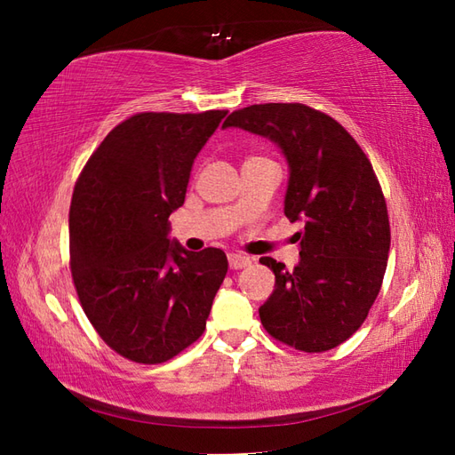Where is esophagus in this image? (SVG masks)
I'll use <instances>...</instances> for the list:
<instances>
[{
  "label": "esophagus",
  "instance_id": "obj_1",
  "mask_svg": "<svg viewBox=\"0 0 455 455\" xmlns=\"http://www.w3.org/2000/svg\"><path fill=\"white\" fill-rule=\"evenodd\" d=\"M228 264L233 269H243V267L252 264V258L244 256V254H228Z\"/></svg>",
  "mask_w": 455,
  "mask_h": 455
}]
</instances>
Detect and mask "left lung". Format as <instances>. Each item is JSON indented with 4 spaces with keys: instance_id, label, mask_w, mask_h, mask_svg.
I'll list each match as a JSON object with an SVG mask.
<instances>
[{
    "instance_id": "left-lung-1",
    "label": "left lung",
    "mask_w": 455,
    "mask_h": 455,
    "mask_svg": "<svg viewBox=\"0 0 455 455\" xmlns=\"http://www.w3.org/2000/svg\"><path fill=\"white\" fill-rule=\"evenodd\" d=\"M228 127L277 144L289 166L283 212L305 225L293 269L259 258L275 274L259 321L295 350H332L362 326L387 267L389 217L371 162L340 123L303 103L250 105Z\"/></svg>"
}]
</instances>
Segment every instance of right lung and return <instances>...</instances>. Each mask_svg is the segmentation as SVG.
<instances>
[{
	"instance_id": "right-lung-1",
	"label": "right lung",
	"mask_w": 455,
	"mask_h": 455,
	"mask_svg": "<svg viewBox=\"0 0 455 455\" xmlns=\"http://www.w3.org/2000/svg\"><path fill=\"white\" fill-rule=\"evenodd\" d=\"M227 111L139 113L92 154L70 205V267L85 316L105 344L162 363L205 331L227 256L170 240L193 162Z\"/></svg>"
}]
</instances>
